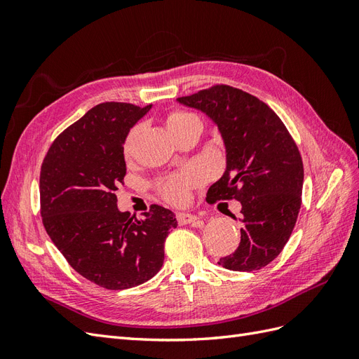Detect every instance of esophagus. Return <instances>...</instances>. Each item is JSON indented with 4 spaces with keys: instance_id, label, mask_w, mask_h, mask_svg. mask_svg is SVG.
I'll list each match as a JSON object with an SVG mask.
<instances>
[{
    "instance_id": "34e87169",
    "label": "esophagus",
    "mask_w": 359,
    "mask_h": 359,
    "mask_svg": "<svg viewBox=\"0 0 359 359\" xmlns=\"http://www.w3.org/2000/svg\"><path fill=\"white\" fill-rule=\"evenodd\" d=\"M198 220V217L194 214H190V212H178L177 214V222L180 224H190V223H194Z\"/></svg>"
}]
</instances>
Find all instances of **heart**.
<instances>
[{
  "label": "heart",
  "instance_id": "1",
  "mask_svg": "<svg viewBox=\"0 0 359 359\" xmlns=\"http://www.w3.org/2000/svg\"><path fill=\"white\" fill-rule=\"evenodd\" d=\"M194 119H198L196 115H193L191 112H187L184 109H172L166 114V124L173 135L178 133L182 127H186L187 124L194 121ZM136 132H137V128L133 127L124 139L123 154L126 157H130V154H132ZM201 180H202L201 169L189 168L180 173H175V175H169V177L161 178L157 182V190L160 193V196L163 199H166L168 202L182 203L187 199V194H189L190 189L198 186Z\"/></svg>",
  "mask_w": 359,
  "mask_h": 359
}]
</instances>
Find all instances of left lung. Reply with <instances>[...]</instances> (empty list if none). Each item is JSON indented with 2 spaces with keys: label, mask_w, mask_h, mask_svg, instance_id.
Instances as JSON below:
<instances>
[{
  "label": "left lung",
  "mask_w": 359,
  "mask_h": 359,
  "mask_svg": "<svg viewBox=\"0 0 359 359\" xmlns=\"http://www.w3.org/2000/svg\"><path fill=\"white\" fill-rule=\"evenodd\" d=\"M178 102L212 118L226 145V170L206 202L235 199L243 206L241 243L220 265L248 273L266 266L289 241L301 208L304 168L295 140L266 103L231 85L217 83Z\"/></svg>",
  "instance_id": "8db88e82"
}]
</instances>
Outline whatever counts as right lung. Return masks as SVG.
<instances>
[{"label": "right lung", "mask_w": 359, "mask_h": 359, "mask_svg": "<svg viewBox=\"0 0 359 359\" xmlns=\"http://www.w3.org/2000/svg\"><path fill=\"white\" fill-rule=\"evenodd\" d=\"M151 109L104 102L57 136L40 169L43 226L69 265L109 290L142 285L165 260L175 215L151 205L144 219L119 212L115 191L124 182V139Z\"/></svg>", "instance_id": "add662e5"}]
</instances>
